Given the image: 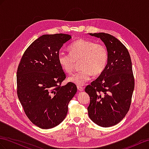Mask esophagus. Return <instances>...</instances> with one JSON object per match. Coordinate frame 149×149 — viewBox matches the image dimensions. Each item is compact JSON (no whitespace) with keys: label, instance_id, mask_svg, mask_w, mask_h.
I'll return each instance as SVG.
<instances>
[{"label":"esophagus","instance_id":"obj_1","mask_svg":"<svg viewBox=\"0 0 149 149\" xmlns=\"http://www.w3.org/2000/svg\"><path fill=\"white\" fill-rule=\"evenodd\" d=\"M77 89L79 91H84V87L82 86H77Z\"/></svg>","mask_w":149,"mask_h":149}]
</instances>
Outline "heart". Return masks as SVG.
<instances>
[{
    "label": "heart",
    "mask_w": 149,
    "mask_h": 149,
    "mask_svg": "<svg viewBox=\"0 0 149 149\" xmlns=\"http://www.w3.org/2000/svg\"><path fill=\"white\" fill-rule=\"evenodd\" d=\"M70 53L60 52L58 62L63 70L72 73L80 61L81 69L68 77V81L77 86H83L90 81L94 74L101 75L108 61V52L106 46L92 40L79 39L69 47Z\"/></svg>",
    "instance_id": "obj_1"
}]
</instances>
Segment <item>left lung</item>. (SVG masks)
<instances>
[{
  "mask_svg": "<svg viewBox=\"0 0 149 149\" xmlns=\"http://www.w3.org/2000/svg\"><path fill=\"white\" fill-rule=\"evenodd\" d=\"M103 41L108 52L104 72L85 89L90 97L89 116L102 127L120 122L130 107L135 87L130 56L125 45L108 33H89Z\"/></svg>",
  "mask_w": 149,
  "mask_h": 149,
  "instance_id": "left-lung-1",
  "label": "left lung"
}]
</instances>
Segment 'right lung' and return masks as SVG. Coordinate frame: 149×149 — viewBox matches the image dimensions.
Here are the masks:
<instances>
[{
    "label": "right lung",
    "mask_w": 149,
    "mask_h": 149,
    "mask_svg": "<svg viewBox=\"0 0 149 149\" xmlns=\"http://www.w3.org/2000/svg\"><path fill=\"white\" fill-rule=\"evenodd\" d=\"M71 38L62 33L42 35L26 49L18 65V98L29 120L41 128H52L62 122L77 93L74 83L60 86L66 75L58 55Z\"/></svg>",
    "instance_id": "right-lung-1"
}]
</instances>
